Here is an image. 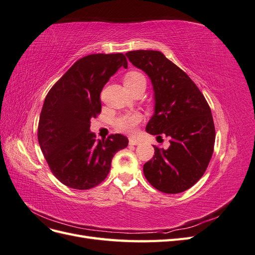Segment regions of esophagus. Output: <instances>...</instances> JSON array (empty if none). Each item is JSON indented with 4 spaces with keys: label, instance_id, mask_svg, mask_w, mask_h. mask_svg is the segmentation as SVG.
<instances>
[{
    "label": "esophagus",
    "instance_id": "esophagus-1",
    "mask_svg": "<svg viewBox=\"0 0 255 255\" xmlns=\"http://www.w3.org/2000/svg\"><path fill=\"white\" fill-rule=\"evenodd\" d=\"M128 142H129V144H132V145H137V144L140 143V141L138 139H135V138H129Z\"/></svg>",
    "mask_w": 255,
    "mask_h": 255
}]
</instances>
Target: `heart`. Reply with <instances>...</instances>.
I'll return each mask as SVG.
<instances>
[{"instance_id":"b5f03b06","label":"heart","mask_w":255,"mask_h":255,"mask_svg":"<svg viewBox=\"0 0 255 255\" xmlns=\"http://www.w3.org/2000/svg\"><path fill=\"white\" fill-rule=\"evenodd\" d=\"M127 89L132 90L138 87H144L146 86V80L144 75L140 72L137 71H129L125 75L123 79ZM141 121V115L140 114H126L122 115L120 117L116 118L114 121V126L116 129L120 130L122 133L126 134H132L136 127L139 125Z\"/></svg>"}]
</instances>
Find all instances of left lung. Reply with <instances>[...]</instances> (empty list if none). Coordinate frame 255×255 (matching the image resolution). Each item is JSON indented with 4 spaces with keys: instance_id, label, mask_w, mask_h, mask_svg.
Here are the masks:
<instances>
[{
    "instance_id": "obj_1",
    "label": "left lung",
    "mask_w": 255,
    "mask_h": 255,
    "mask_svg": "<svg viewBox=\"0 0 255 255\" xmlns=\"http://www.w3.org/2000/svg\"><path fill=\"white\" fill-rule=\"evenodd\" d=\"M127 56L153 84L155 113L146 132L170 142L166 150L153 145L154 155L143 165L145 179L165 194L183 192L201 179L213 155L211 107L189 76L161 52L137 50Z\"/></svg>"
}]
</instances>
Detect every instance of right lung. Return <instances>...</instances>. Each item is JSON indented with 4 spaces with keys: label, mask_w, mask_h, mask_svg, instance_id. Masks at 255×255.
I'll use <instances>...</instances> for the list:
<instances>
[{
    "label": "right lung",
    "mask_w": 255,
    "mask_h": 255,
    "mask_svg": "<svg viewBox=\"0 0 255 255\" xmlns=\"http://www.w3.org/2000/svg\"><path fill=\"white\" fill-rule=\"evenodd\" d=\"M122 53L82 57L53 85L45 97L38 123V141L50 170L73 189H90L103 182L116 152L128 144L126 136L112 134L96 139L90 119L101 113L100 95L120 67Z\"/></svg>",
    "instance_id": "add662e5"
}]
</instances>
